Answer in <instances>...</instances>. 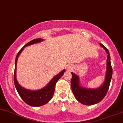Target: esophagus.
Instances as JSON below:
<instances>
[{"mask_svg":"<svg viewBox=\"0 0 123 123\" xmlns=\"http://www.w3.org/2000/svg\"><path fill=\"white\" fill-rule=\"evenodd\" d=\"M70 68H68V69H70Z\"/></svg>","mask_w":123,"mask_h":123,"instance_id":"1","label":"esophagus"}]
</instances>
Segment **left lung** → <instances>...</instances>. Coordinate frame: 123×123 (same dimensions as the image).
Masks as SVG:
<instances>
[{"instance_id": "1", "label": "left lung", "mask_w": 123, "mask_h": 123, "mask_svg": "<svg viewBox=\"0 0 123 123\" xmlns=\"http://www.w3.org/2000/svg\"><path fill=\"white\" fill-rule=\"evenodd\" d=\"M100 44L101 47H102L105 50L108 55L107 59V69L105 72V79L102 85L97 88L84 87L81 86L79 76L72 72V78L71 80L72 90L77 101L84 105H92L101 101L107 93L111 80L113 70L111 64L109 51L103 44L101 43H100Z\"/></svg>"}]
</instances>
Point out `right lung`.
Wrapping results in <instances>:
<instances>
[{"label":"right lung","mask_w":123,"mask_h":123,"mask_svg":"<svg viewBox=\"0 0 123 123\" xmlns=\"http://www.w3.org/2000/svg\"><path fill=\"white\" fill-rule=\"evenodd\" d=\"M44 40L42 39H36L34 40L30 41L27 43V44L21 49V50L18 52L15 60V68H14V83L15 85L16 88L19 93V96H20L22 100L30 106L33 107H39L47 104L53 97V94L55 93V86L57 81L60 79L63 75L64 73L65 72V70H63L59 73L58 74L56 75L52 78V79L49 81V83L46 85L44 87L41 88L37 90H31L26 89L22 86H21L18 83L16 79V66L17 62H18V57L24 50L25 47L27 46L32 45L36 43H40Z\"/></svg>","instance_id":"1"}]
</instances>
